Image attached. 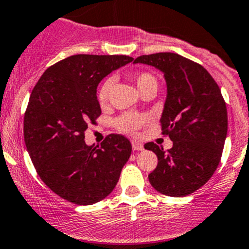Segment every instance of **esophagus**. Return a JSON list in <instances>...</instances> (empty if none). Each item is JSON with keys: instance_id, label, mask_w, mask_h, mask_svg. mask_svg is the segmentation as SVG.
<instances>
[{"instance_id": "obj_1", "label": "esophagus", "mask_w": 249, "mask_h": 249, "mask_svg": "<svg viewBox=\"0 0 249 249\" xmlns=\"http://www.w3.org/2000/svg\"><path fill=\"white\" fill-rule=\"evenodd\" d=\"M131 144H132V149H134V150H143L142 143L137 142V141H132Z\"/></svg>"}]
</instances>
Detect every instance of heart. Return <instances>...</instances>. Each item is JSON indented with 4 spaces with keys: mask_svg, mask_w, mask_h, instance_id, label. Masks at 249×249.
Here are the masks:
<instances>
[{
    "mask_svg": "<svg viewBox=\"0 0 249 249\" xmlns=\"http://www.w3.org/2000/svg\"><path fill=\"white\" fill-rule=\"evenodd\" d=\"M135 84L141 94L145 91H155L158 90V78L153 73L148 71L136 72L132 76ZM113 84H114V78L108 77L101 83L99 90H97V100L101 106L107 104L109 99L110 90H112ZM148 122V117L144 114H137V113H124L120 117L115 119L114 125L119 131L125 132V134H134L140 129L142 125Z\"/></svg>",
    "mask_w": 249,
    "mask_h": 249,
    "instance_id": "1",
    "label": "heart"
}]
</instances>
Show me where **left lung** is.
I'll use <instances>...</instances> for the list:
<instances>
[{
    "label": "left lung",
    "instance_id": "1",
    "mask_svg": "<svg viewBox=\"0 0 249 249\" xmlns=\"http://www.w3.org/2000/svg\"><path fill=\"white\" fill-rule=\"evenodd\" d=\"M134 62L160 70L167 87L160 123L173 145L164 150L154 142L144 144L158 157L150 184L169 196L192 194L212 177L222 158L228 112L219 87L201 65L175 53L142 55Z\"/></svg>",
    "mask_w": 249,
    "mask_h": 249
}]
</instances>
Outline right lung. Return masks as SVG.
Masks as SVG:
<instances>
[{
  "instance_id": "1",
  "label": "right lung",
  "mask_w": 249,
  "mask_h": 249,
  "mask_svg": "<svg viewBox=\"0 0 249 249\" xmlns=\"http://www.w3.org/2000/svg\"><path fill=\"white\" fill-rule=\"evenodd\" d=\"M132 60L72 55L50 66L30 95L24 117L27 152L47 187L67 201L92 205L108 196L131 155V143L123 135L87 145L84 132L101 114L99 83Z\"/></svg>"
}]
</instances>
